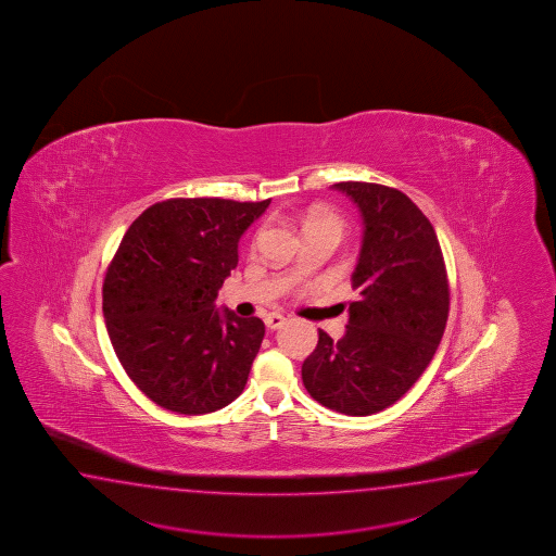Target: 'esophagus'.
Listing matches in <instances>:
<instances>
[{
	"mask_svg": "<svg viewBox=\"0 0 556 556\" xmlns=\"http://www.w3.org/2000/svg\"><path fill=\"white\" fill-rule=\"evenodd\" d=\"M264 324L268 329H280L286 324V317L280 316V314H268L264 317Z\"/></svg>",
	"mask_w": 556,
	"mask_h": 556,
	"instance_id": "34e87169",
	"label": "esophagus"
}]
</instances>
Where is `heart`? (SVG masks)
<instances>
[{
  "label": "heart",
  "instance_id": "1",
  "mask_svg": "<svg viewBox=\"0 0 556 556\" xmlns=\"http://www.w3.org/2000/svg\"><path fill=\"white\" fill-rule=\"evenodd\" d=\"M343 230H345L343 218L339 217L338 213L327 211V208H316L305 218V232L307 235L331 232V235H338L339 239H341Z\"/></svg>",
  "mask_w": 556,
  "mask_h": 556
}]
</instances>
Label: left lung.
Instances as JSON below:
<instances>
[{
  "instance_id": "1",
  "label": "left lung",
  "mask_w": 556,
  "mask_h": 556,
  "mask_svg": "<svg viewBox=\"0 0 556 556\" xmlns=\"http://www.w3.org/2000/svg\"><path fill=\"white\" fill-rule=\"evenodd\" d=\"M359 207L363 240L351 276L345 336L324 329L302 365L312 399L336 413L369 416L389 408L434 357L450 309L446 264L434 227L403 191L341 181Z\"/></svg>"
}]
</instances>
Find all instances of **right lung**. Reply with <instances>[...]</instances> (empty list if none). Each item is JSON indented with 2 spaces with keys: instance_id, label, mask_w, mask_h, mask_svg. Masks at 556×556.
<instances>
[{
  "instance_id": "obj_1",
  "label": "right lung",
  "mask_w": 556,
  "mask_h": 556,
  "mask_svg": "<svg viewBox=\"0 0 556 556\" xmlns=\"http://www.w3.org/2000/svg\"><path fill=\"white\" fill-rule=\"evenodd\" d=\"M270 199H167L146 208L110 262L102 312L136 387L172 413L207 414L239 396L264 339L258 317L215 307L242 232Z\"/></svg>"
}]
</instances>
